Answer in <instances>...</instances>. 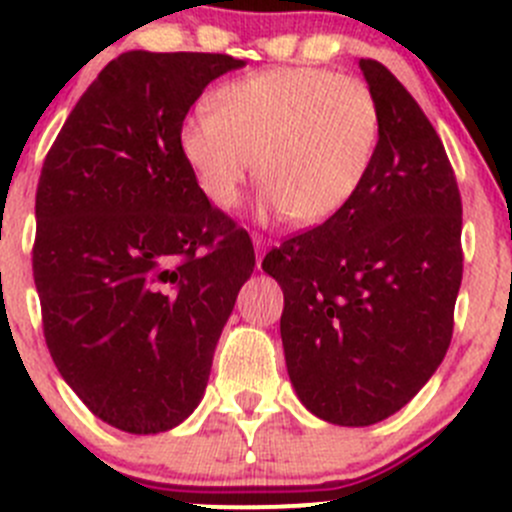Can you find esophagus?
<instances>
[{
	"label": "esophagus",
	"mask_w": 512,
	"mask_h": 512,
	"mask_svg": "<svg viewBox=\"0 0 512 512\" xmlns=\"http://www.w3.org/2000/svg\"><path fill=\"white\" fill-rule=\"evenodd\" d=\"M252 240H255V247H257V267H260V265H262V252H265L267 242L262 240L260 235H255V237H252Z\"/></svg>",
	"instance_id": "obj_1"
}]
</instances>
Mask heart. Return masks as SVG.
Wrapping results in <instances>:
<instances>
[{
	"label": "heart",
	"mask_w": 512,
	"mask_h": 512,
	"mask_svg": "<svg viewBox=\"0 0 512 512\" xmlns=\"http://www.w3.org/2000/svg\"><path fill=\"white\" fill-rule=\"evenodd\" d=\"M379 138V103L364 81L280 66L225 84L215 108L198 106L185 118L178 146L215 208H235L257 165L267 210L319 225L361 188Z\"/></svg>",
	"instance_id": "1"
}]
</instances>
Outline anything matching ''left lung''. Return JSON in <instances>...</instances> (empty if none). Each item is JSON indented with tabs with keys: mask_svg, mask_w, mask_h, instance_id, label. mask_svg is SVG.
I'll return each instance as SVG.
<instances>
[{
	"mask_svg": "<svg viewBox=\"0 0 512 512\" xmlns=\"http://www.w3.org/2000/svg\"><path fill=\"white\" fill-rule=\"evenodd\" d=\"M381 113L374 165L327 223L270 250L280 332L299 401L322 421L371 426L438 369L463 277V208L436 128L399 79L359 61Z\"/></svg>",
	"mask_w": 512,
	"mask_h": 512,
	"instance_id": "8db88e82",
	"label": "left lung"
}]
</instances>
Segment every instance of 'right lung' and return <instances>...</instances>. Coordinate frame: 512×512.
<instances>
[{"instance_id": "add662e5", "label": "right lung", "mask_w": 512, "mask_h": 512, "mask_svg": "<svg viewBox=\"0 0 512 512\" xmlns=\"http://www.w3.org/2000/svg\"><path fill=\"white\" fill-rule=\"evenodd\" d=\"M227 54L126 51L46 153L34 285L56 369L94 416L160 433L195 411L215 344L255 270L247 230L200 193L178 146Z\"/></svg>"}]
</instances>
